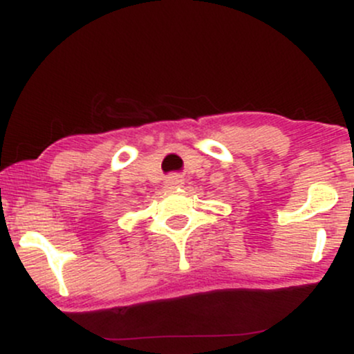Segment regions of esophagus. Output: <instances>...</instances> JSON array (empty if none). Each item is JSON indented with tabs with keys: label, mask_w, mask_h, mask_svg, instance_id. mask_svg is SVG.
Returning <instances> with one entry per match:
<instances>
[{
	"label": "esophagus",
	"mask_w": 354,
	"mask_h": 354,
	"mask_svg": "<svg viewBox=\"0 0 354 354\" xmlns=\"http://www.w3.org/2000/svg\"><path fill=\"white\" fill-rule=\"evenodd\" d=\"M183 185V180L180 176H169L168 180H166V186H168L169 189H174V188H180Z\"/></svg>",
	"instance_id": "34e87169"
}]
</instances>
